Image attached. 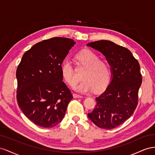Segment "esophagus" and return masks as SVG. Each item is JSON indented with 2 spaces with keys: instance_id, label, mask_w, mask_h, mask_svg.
Returning <instances> with one entry per match:
<instances>
[{
  "instance_id": "obj_1",
  "label": "esophagus",
  "mask_w": 155,
  "mask_h": 155,
  "mask_svg": "<svg viewBox=\"0 0 155 155\" xmlns=\"http://www.w3.org/2000/svg\"><path fill=\"white\" fill-rule=\"evenodd\" d=\"M73 95L74 98H82V95H80L77 94H74V93L73 94Z\"/></svg>"
}]
</instances>
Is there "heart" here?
Wrapping results in <instances>:
<instances>
[{
  "instance_id": "heart-1",
  "label": "heart",
  "mask_w": 155,
  "mask_h": 155,
  "mask_svg": "<svg viewBox=\"0 0 155 155\" xmlns=\"http://www.w3.org/2000/svg\"><path fill=\"white\" fill-rule=\"evenodd\" d=\"M78 62L86 68L84 71V80L75 87V90L82 93L90 92L95 90L100 91L105 89L111 78V68L106 61L99 60L96 53L89 49L79 51L77 55ZM61 73L64 80L71 86L77 83L71 61L66 59L61 66Z\"/></svg>"
}]
</instances>
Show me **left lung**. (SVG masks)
Returning a JSON list of instances; mask_svg holds the SVG:
<instances>
[{"mask_svg": "<svg viewBox=\"0 0 155 155\" xmlns=\"http://www.w3.org/2000/svg\"><path fill=\"white\" fill-rule=\"evenodd\" d=\"M87 45L102 53L112 72L111 82L96 97L95 107L87 116L101 129H114L129 119L138 105L142 82L140 64L128 48L112 41L100 40Z\"/></svg>", "mask_w": 155, "mask_h": 155, "instance_id": "left-lung-1", "label": "left lung"}]
</instances>
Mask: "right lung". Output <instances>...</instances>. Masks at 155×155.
Masks as SVG:
<instances>
[{
  "label": "right lung",
  "mask_w": 155,
  "mask_h": 155,
  "mask_svg": "<svg viewBox=\"0 0 155 155\" xmlns=\"http://www.w3.org/2000/svg\"><path fill=\"white\" fill-rule=\"evenodd\" d=\"M75 43L61 37L39 42L25 53L17 67V103L26 117L39 127L60 123L73 98L62 81L61 66Z\"/></svg>",
  "instance_id": "obj_1"
}]
</instances>
